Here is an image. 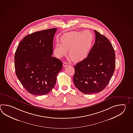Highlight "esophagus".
<instances>
[{"label":"esophagus","mask_w":133,"mask_h":133,"mask_svg":"<svg viewBox=\"0 0 133 133\" xmlns=\"http://www.w3.org/2000/svg\"><path fill=\"white\" fill-rule=\"evenodd\" d=\"M68 65H69V63L66 62H63V67H66V66H67Z\"/></svg>","instance_id":"34e87169"}]
</instances>
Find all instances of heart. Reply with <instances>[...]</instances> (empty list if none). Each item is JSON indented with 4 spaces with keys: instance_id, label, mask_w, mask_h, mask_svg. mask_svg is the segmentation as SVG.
Listing matches in <instances>:
<instances>
[{
    "instance_id": "b5f03b06",
    "label": "heart",
    "mask_w": 133,
    "mask_h": 133,
    "mask_svg": "<svg viewBox=\"0 0 133 133\" xmlns=\"http://www.w3.org/2000/svg\"><path fill=\"white\" fill-rule=\"evenodd\" d=\"M94 35L90 31H72L63 34L61 37L62 43L57 42L54 52L58 57L67 54L74 62H81L87 58L92 47Z\"/></svg>"
}]
</instances>
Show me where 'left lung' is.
Instances as JSON below:
<instances>
[{
    "label": "left lung",
    "instance_id": "8db88e82",
    "mask_svg": "<svg viewBox=\"0 0 133 133\" xmlns=\"http://www.w3.org/2000/svg\"><path fill=\"white\" fill-rule=\"evenodd\" d=\"M95 44L86 59L74 66L73 81L81 92L92 94L102 91L114 73L116 62L112 45L104 35L94 30Z\"/></svg>",
    "mask_w": 133,
    "mask_h": 133
}]
</instances>
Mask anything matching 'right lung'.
<instances>
[{"mask_svg": "<svg viewBox=\"0 0 133 133\" xmlns=\"http://www.w3.org/2000/svg\"><path fill=\"white\" fill-rule=\"evenodd\" d=\"M57 28L26 35L19 43L15 55L16 76L25 89L34 95H43L54 88L62 61L51 56Z\"/></svg>", "mask_w": 133, "mask_h": 133, "instance_id": "add662e5", "label": "right lung"}]
</instances>
